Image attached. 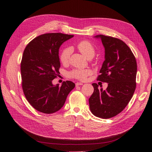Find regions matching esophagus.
<instances>
[{
  "mask_svg": "<svg viewBox=\"0 0 152 152\" xmlns=\"http://www.w3.org/2000/svg\"><path fill=\"white\" fill-rule=\"evenodd\" d=\"M83 84V83H77L75 84L76 86H82Z\"/></svg>",
  "mask_w": 152,
  "mask_h": 152,
  "instance_id": "obj_1",
  "label": "esophagus"
}]
</instances>
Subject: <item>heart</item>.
<instances>
[{
    "label": "heart",
    "mask_w": 152,
    "mask_h": 152,
    "mask_svg": "<svg viewBox=\"0 0 152 152\" xmlns=\"http://www.w3.org/2000/svg\"><path fill=\"white\" fill-rule=\"evenodd\" d=\"M77 48L88 59L93 57L95 54V49L93 45L88 41H82L77 44ZM72 49L71 47H66L61 52L59 59L63 64L69 63ZM91 70L88 68H75L68 73V77L80 80H85L87 77L91 74Z\"/></svg>",
    "instance_id": "1"
}]
</instances>
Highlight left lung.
Listing matches in <instances>:
<instances>
[{
	"instance_id": "8db88e82",
	"label": "left lung",
	"mask_w": 152,
	"mask_h": 152,
	"mask_svg": "<svg viewBox=\"0 0 152 152\" xmlns=\"http://www.w3.org/2000/svg\"><path fill=\"white\" fill-rule=\"evenodd\" d=\"M105 48V61L97 80L108 83L105 90L92 84L94 92L89 98V108L96 117L107 119L124 110L132 98L136 87L137 63L130 48L122 40L97 35Z\"/></svg>"
}]
</instances>
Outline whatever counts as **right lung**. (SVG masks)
<instances>
[{
    "label": "right lung",
    "instance_id": "1",
    "mask_svg": "<svg viewBox=\"0 0 152 152\" xmlns=\"http://www.w3.org/2000/svg\"><path fill=\"white\" fill-rule=\"evenodd\" d=\"M72 37L63 33L42 34L28 43L23 51L20 66L23 91L28 103L39 112L58 111L75 88L69 80L64 81L61 86L52 84L60 74L59 47Z\"/></svg>",
    "mask_w": 152,
    "mask_h": 152
}]
</instances>
